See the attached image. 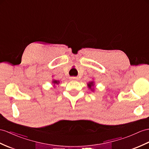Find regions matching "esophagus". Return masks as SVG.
Segmentation results:
<instances>
[{
	"instance_id": "obj_1",
	"label": "esophagus",
	"mask_w": 149,
	"mask_h": 149,
	"mask_svg": "<svg viewBox=\"0 0 149 149\" xmlns=\"http://www.w3.org/2000/svg\"><path fill=\"white\" fill-rule=\"evenodd\" d=\"M71 79H77L78 78H77V77H72L71 78Z\"/></svg>"
}]
</instances>
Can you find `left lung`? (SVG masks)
<instances>
[{"label": "left lung", "mask_w": 149, "mask_h": 149, "mask_svg": "<svg viewBox=\"0 0 149 149\" xmlns=\"http://www.w3.org/2000/svg\"><path fill=\"white\" fill-rule=\"evenodd\" d=\"M93 82H90V83H89V84H88V87H89L90 88H91V86L93 85Z\"/></svg>", "instance_id": "1"}]
</instances>
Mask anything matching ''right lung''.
<instances>
[{
    "instance_id": "add662e5",
    "label": "right lung",
    "mask_w": 149,
    "mask_h": 149,
    "mask_svg": "<svg viewBox=\"0 0 149 149\" xmlns=\"http://www.w3.org/2000/svg\"><path fill=\"white\" fill-rule=\"evenodd\" d=\"M54 83H57V84H58V83H59V81H56V80H55V81H53Z\"/></svg>"
}]
</instances>
